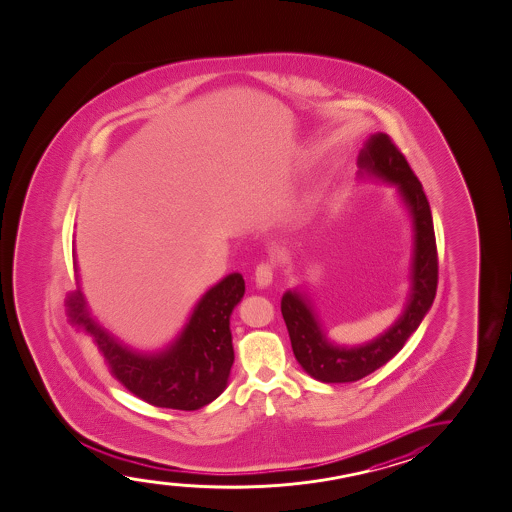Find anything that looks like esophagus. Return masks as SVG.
Wrapping results in <instances>:
<instances>
[{
  "label": "esophagus",
  "instance_id": "34e87169",
  "mask_svg": "<svg viewBox=\"0 0 512 512\" xmlns=\"http://www.w3.org/2000/svg\"><path fill=\"white\" fill-rule=\"evenodd\" d=\"M272 276H274V267L269 262H262V264L257 265V269H255L257 288H267L272 283Z\"/></svg>",
  "mask_w": 512,
  "mask_h": 512
}]
</instances>
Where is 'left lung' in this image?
I'll return each instance as SVG.
<instances>
[{
  "label": "left lung",
  "mask_w": 512,
  "mask_h": 512,
  "mask_svg": "<svg viewBox=\"0 0 512 512\" xmlns=\"http://www.w3.org/2000/svg\"><path fill=\"white\" fill-rule=\"evenodd\" d=\"M357 167L360 176L395 184L409 210L414 231L411 291L404 312L395 324L378 338L357 347H341L328 340L314 305L305 293L298 290L284 293L281 314L290 333L293 354L303 371L322 383H352L385 366L419 328L433 305L438 284V253L431 209L423 184L412 172L404 153L398 150L388 134H371L359 152Z\"/></svg>",
  "instance_id": "8db88e82"
}]
</instances>
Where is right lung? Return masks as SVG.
<instances>
[{
    "label": "right lung",
    "mask_w": 512,
    "mask_h": 512,
    "mask_svg": "<svg viewBox=\"0 0 512 512\" xmlns=\"http://www.w3.org/2000/svg\"><path fill=\"white\" fill-rule=\"evenodd\" d=\"M74 267L77 272L76 262ZM243 295V276L229 274L200 298L176 340L152 354L127 347L100 326L89 314L81 288L67 297V307L77 326L95 341L112 376L129 392L155 407L196 411L228 386L234 362L229 317Z\"/></svg>",
    "instance_id": "add662e5"
}]
</instances>
